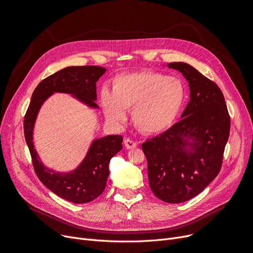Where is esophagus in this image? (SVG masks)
Returning <instances> with one entry per match:
<instances>
[{
  "mask_svg": "<svg viewBox=\"0 0 253 253\" xmlns=\"http://www.w3.org/2000/svg\"><path fill=\"white\" fill-rule=\"evenodd\" d=\"M124 143H125V147L127 149H132V148L137 147V143L135 142V141L130 140V139H126L124 141Z\"/></svg>",
  "mask_w": 253,
  "mask_h": 253,
  "instance_id": "34e87169",
  "label": "esophagus"
}]
</instances>
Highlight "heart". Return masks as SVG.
Listing matches in <instances>:
<instances>
[{
  "label": "heart",
  "instance_id": "obj_1",
  "mask_svg": "<svg viewBox=\"0 0 253 253\" xmlns=\"http://www.w3.org/2000/svg\"><path fill=\"white\" fill-rule=\"evenodd\" d=\"M185 95L178 79L146 70L117 76L112 91L103 89L100 103L111 124L124 123L126 110L132 109V123L139 132L158 135L175 123Z\"/></svg>",
  "mask_w": 253,
  "mask_h": 253
}]
</instances>
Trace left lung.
I'll return each instance as SVG.
<instances>
[{
  "label": "left lung",
  "instance_id": "obj_1",
  "mask_svg": "<svg viewBox=\"0 0 253 253\" xmlns=\"http://www.w3.org/2000/svg\"><path fill=\"white\" fill-rule=\"evenodd\" d=\"M183 74L190 100L180 120L142 143L149 187L168 204L198 195L219 173L229 137L230 118L220 88L185 62L167 64Z\"/></svg>",
  "mask_w": 253,
  "mask_h": 253
}]
</instances>
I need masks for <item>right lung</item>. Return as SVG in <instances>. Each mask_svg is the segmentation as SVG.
<instances>
[{
  "label": "right lung",
  "mask_w": 253,
  "mask_h": 253,
  "mask_svg": "<svg viewBox=\"0 0 253 253\" xmlns=\"http://www.w3.org/2000/svg\"><path fill=\"white\" fill-rule=\"evenodd\" d=\"M106 68L94 65L69 66L42 80L35 88L24 119V132L35 172L56 195L74 204H86L103 193L109 176V163L123 148V137L109 135L94 139L80 165L68 172L49 169L40 160L33 142V129L40 108L54 93H68L92 109L96 105V82Z\"/></svg>",
  "instance_id": "add662e5"
}]
</instances>
